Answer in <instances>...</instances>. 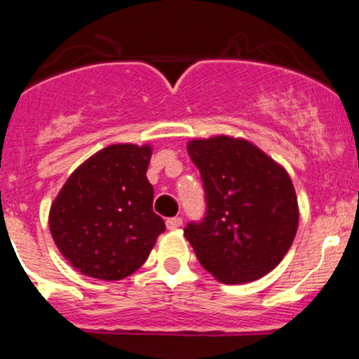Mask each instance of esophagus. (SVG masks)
<instances>
[{"label":"esophagus","mask_w":359,"mask_h":359,"mask_svg":"<svg viewBox=\"0 0 359 359\" xmlns=\"http://www.w3.org/2000/svg\"><path fill=\"white\" fill-rule=\"evenodd\" d=\"M180 226H182V219H180V217H172V219H166V227H168L170 231L179 229Z\"/></svg>","instance_id":"obj_1"}]
</instances>
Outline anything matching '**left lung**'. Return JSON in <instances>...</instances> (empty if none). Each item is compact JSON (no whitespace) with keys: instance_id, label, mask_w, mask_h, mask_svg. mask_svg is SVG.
Here are the masks:
<instances>
[{"instance_id":"left-lung-1","label":"left lung","mask_w":359,"mask_h":359,"mask_svg":"<svg viewBox=\"0 0 359 359\" xmlns=\"http://www.w3.org/2000/svg\"><path fill=\"white\" fill-rule=\"evenodd\" d=\"M187 153L205 187V217L184 229L200 264L226 285L266 276L299 226L287 170L248 140L227 135L191 140Z\"/></svg>"}]
</instances>
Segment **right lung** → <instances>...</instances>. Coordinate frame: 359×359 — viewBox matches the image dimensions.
Listing matches in <instances>:
<instances>
[{
	"instance_id": "right-lung-1",
	"label": "right lung",
	"mask_w": 359,
	"mask_h": 359,
	"mask_svg": "<svg viewBox=\"0 0 359 359\" xmlns=\"http://www.w3.org/2000/svg\"><path fill=\"white\" fill-rule=\"evenodd\" d=\"M151 146L112 144L79 165L50 208V233L74 269L116 281L147 260L165 222L153 212Z\"/></svg>"
}]
</instances>
